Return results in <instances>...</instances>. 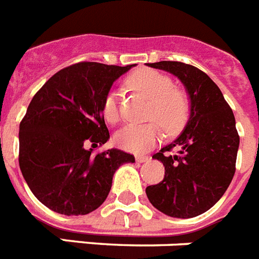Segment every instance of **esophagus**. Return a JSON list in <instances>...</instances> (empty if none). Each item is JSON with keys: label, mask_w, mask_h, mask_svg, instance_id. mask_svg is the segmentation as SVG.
Listing matches in <instances>:
<instances>
[{"label": "esophagus", "mask_w": 259, "mask_h": 259, "mask_svg": "<svg viewBox=\"0 0 259 259\" xmlns=\"http://www.w3.org/2000/svg\"><path fill=\"white\" fill-rule=\"evenodd\" d=\"M150 158L147 155H137L136 156V160L138 163H143V162H147V160H149Z\"/></svg>", "instance_id": "1"}]
</instances>
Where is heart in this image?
Here are the masks:
<instances>
[{"instance_id": "1", "label": "heart", "mask_w": 259, "mask_h": 259, "mask_svg": "<svg viewBox=\"0 0 259 259\" xmlns=\"http://www.w3.org/2000/svg\"><path fill=\"white\" fill-rule=\"evenodd\" d=\"M127 87L141 93L150 101L147 123H129L114 136L116 145L130 153H143L156 145L162 138V126L168 136L183 130L190 118V97L183 89L175 88L168 76L155 69H140L127 77ZM106 122L118 121V95L108 92L103 103Z\"/></svg>"}]
</instances>
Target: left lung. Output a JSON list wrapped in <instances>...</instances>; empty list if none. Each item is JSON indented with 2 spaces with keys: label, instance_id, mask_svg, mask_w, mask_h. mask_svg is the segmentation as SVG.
<instances>
[{
  "label": "left lung",
  "instance_id": "8db88e82",
  "mask_svg": "<svg viewBox=\"0 0 259 259\" xmlns=\"http://www.w3.org/2000/svg\"><path fill=\"white\" fill-rule=\"evenodd\" d=\"M149 66L172 73L183 82L191 113L177 140L153 155L163 163L164 178L147 187L146 195L167 216H199L221 199L236 172L240 137L234 114L220 88L201 69L167 60ZM174 148L178 150L175 156L169 154Z\"/></svg>",
  "mask_w": 259,
  "mask_h": 259
}]
</instances>
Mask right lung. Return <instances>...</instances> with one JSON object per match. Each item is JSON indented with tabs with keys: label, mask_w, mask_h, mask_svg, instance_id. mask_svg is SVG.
I'll list each match as a JSON object with an SVG mask.
<instances>
[{
	"label": "right lung",
	"mask_w": 259,
	"mask_h": 259,
	"mask_svg": "<svg viewBox=\"0 0 259 259\" xmlns=\"http://www.w3.org/2000/svg\"><path fill=\"white\" fill-rule=\"evenodd\" d=\"M132 67L76 63L51 76L32 97L19 123V168L34 196L56 213L79 216L97 209L117 168L136 162L122 150L95 155L83 147L109 140L104 99Z\"/></svg>",
	"instance_id": "1"
}]
</instances>
